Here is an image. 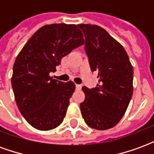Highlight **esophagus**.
<instances>
[{
    "mask_svg": "<svg viewBox=\"0 0 154 154\" xmlns=\"http://www.w3.org/2000/svg\"><path fill=\"white\" fill-rule=\"evenodd\" d=\"M76 89H77V90H78V91H80L81 89H82V86H81V85H76Z\"/></svg>",
    "mask_w": 154,
    "mask_h": 154,
    "instance_id": "1",
    "label": "esophagus"
}]
</instances>
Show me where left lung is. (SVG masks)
Here are the masks:
<instances>
[{
	"mask_svg": "<svg viewBox=\"0 0 154 154\" xmlns=\"http://www.w3.org/2000/svg\"><path fill=\"white\" fill-rule=\"evenodd\" d=\"M85 36V52L91 70L97 73L95 88L82 87V117L92 129L105 130L116 125L133 95L134 71L128 54L119 42L98 25H77Z\"/></svg>",
	"mask_w": 154,
	"mask_h": 154,
	"instance_id": "left-lung-1",
	"label": "left lung"
}]
</instances>
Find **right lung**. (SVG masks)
Wrapping results in <instances>:
<instances>
[{
  "label": "right lung",
  "instance_id": "right-lung-1",
  "mask_svg": "<svg viewBox=\"0 0 154 154\" xmlns=\"http://www.w3.org/2000/svg\"><path fill=\"white\" fill-rule=\"evenodd\" d=\"M84 43L77 25L53 24L38 29L18 54L12 88L19 110L35 129L50 130L63 122L75 84L53 79L49 73Z\"/></svg>",
  "mask_w": 154,
  "mask_h": 154
}]
</instances>
